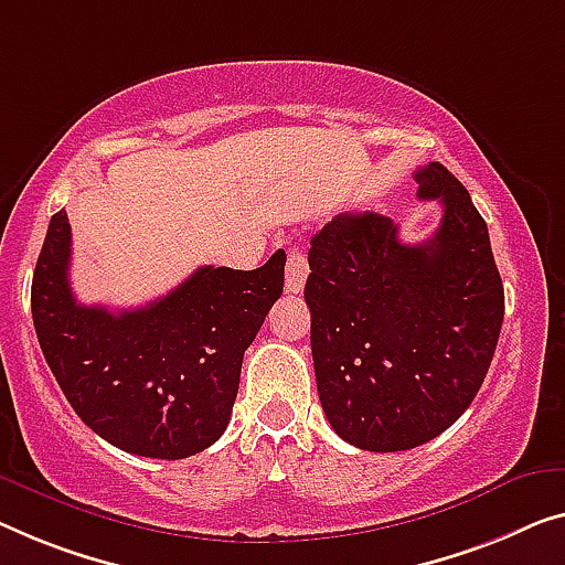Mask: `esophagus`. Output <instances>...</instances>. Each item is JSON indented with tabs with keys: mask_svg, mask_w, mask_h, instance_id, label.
<instances>
[{
	"mask_svg": "<svg viewBox=\"0 0 565 565\" xmlns=\"http://www.w3.org/2000/svg\"><path fill=\"white\" fill-rule=\"evenodd\" d=\"M309 276V264L307 258L299 254V250H289V258H286V291L299 294L305 289Z\"/></svg>",
	"mask_w": 565,
	"mask_h": 565,
	"instance_id": "1",
	"label": "esophagus"
}]
</instances>
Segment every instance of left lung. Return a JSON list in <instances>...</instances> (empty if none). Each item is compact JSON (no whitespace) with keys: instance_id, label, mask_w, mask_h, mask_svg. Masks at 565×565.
Masks as SVG:
<instances>
[{"instance_id":"left-lung-1","label":"left lung","mask_w":565,"mask_h":565,"mask_svg":"<svg viewBox=\"0 0 565 565\" xmlns=\"http://www.w3.org/2000/svg\"><path fill=\"white\" fill-rule=\"evenodd\" d=\"M441 225L403 243L377 213L332 217L309 248L311 358L334 434L365 451H406L457 420L490 370L504 289L484 217L457 177L414 174Z\"/></svg>"}]
</instances>
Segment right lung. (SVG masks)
<instances>
[{
  "mask_svg": "<svg viewBox=\"0 0 565 565\" xmlns=\"http://www.w3.org/2000/svg\"><path fill=\"white\" fill-rule=\"evenodd\" d=\"M286 254L254 271L202 266L167 297L108 311L73 297L71 223L50 217L32 322L50 370L86 426L129 454L184 459L221 439L243 352L284 291Z\"/></svg>",
  "mask_w": 565,
  "mask_h": 565,
  "instance_id": "add662e5",
  "label": "right lung"
}]
</instances>
